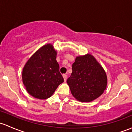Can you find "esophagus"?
Instances as JSON below:
<instances>
[{
    "mask_svg": "<svg viewBox=\"0 0 132 132\" xmlns=\"http://www.w3.org/2000/svg\"><path fill=\"white\" fill-rule=\"evenodd\" d=\"M62 77H63L64 81H66V79H67V75H66V74H63V75H62Z\"/></svg>",
    "mask_w": 132,
    "mask_h": 132,
    "instance_id": "34e87169",
    "label": "esophagus"
}]
</instances>
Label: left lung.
<instances>
[{
    "mask_svg": "<svg viewBox=\"0 0 132 132\" xmlns=\"http://www.w3.org/2000/svg\"><path fill=\"white\" fill-rule=\"evenodd\" d=\"M67 83L77 100L90 102L100 96L106 89L107 77L94 56L87 54L76 57Z\"/></svg>",
    "mask_w": 132,
    "mask_h": 132,
    "instance_id": "8db88e82",
    "label": "left lung"
}]
</instances>
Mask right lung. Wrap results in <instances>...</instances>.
<instances>
[{
	"label": "right lung",
	"mask_w": 132,
	"mask_h": 132,
	"mask_svg": "<svg viewBox=\"0 0 132 132\" xmlns=\"http://www.w3.org/2000/svg\"><path fill=\"white\" fill-rule=\"evenodd\" d=\"M51 44L41 47L29 59L22 71V81L29 94L38 99L50 98L64 78Z\"/></svg>",
	"instance_id": "1"
}]
</instances>
